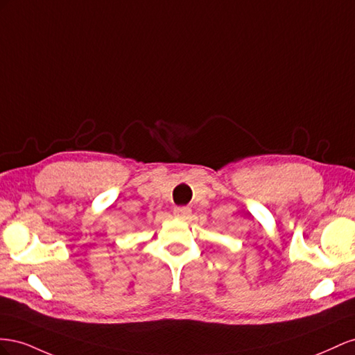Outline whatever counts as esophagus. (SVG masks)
I'll return each instance as SVG.
<instances>
[{"mask_svg": "<svg viewBox=\"0 0 355 355\" xmlns=\"http://www.w3.org/2000/svg\"><path fill=\"white\" fill-rule=\"evenodd\" d=\"M190 212H191V209H190L189 207H175V208H174V216L178 217V218H181V220L189 218Z\"/></svg>", "mask_w": 355, "mask_h": 355, "instance_id": "esophagus-1", "label": "esophagus"}]
</instances>
